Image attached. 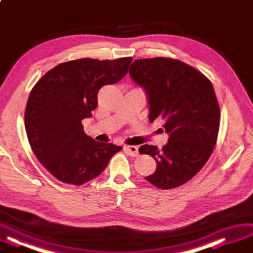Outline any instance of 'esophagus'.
Wrapping results in <instances>:
<instances>
[{
	"label": "esophagus",
	"mask_w": 253,
	"mask_h": 253,
	"mask_svg": "<svg viewBox=\"0 0 253 253\" xmlns=\"http://www.w3.org/2000/svg\"><path fill=\"white\" fill-rule=\"evenodd\" d=\"M125 151L127 155L132 156V157H137L138 156V147L135 145H126L125 147Z\"/></svg>",
	"instance_id": "obj_1"
}]
</instances>
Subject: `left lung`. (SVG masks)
I'll list each match as a JSON object with an SVG mask.
<instances>
[{"label": "left lung", "instance_id": "1", "mask_svg": "<svg viewBox=\"0 0 253 253\" xmlns=\"http://www.w3.org/2000/svg\"><path fill=\"white\" fill-rule=\"evenodd\" d=\"M128 72L149 97V120L162 118L169 134L162 150L139 147L157 162L156 171L145 179L160 189L179 187L201 170L214 150L220 106L213 86L196 68L173 58L136 59Z\"/></svg>", "mask_w": 253, "mask_h": 253}]
</instances>
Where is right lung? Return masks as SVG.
Listing matches in <instances>:
<instances>
[{"instance_id": "1", "label": "right lung", "mask_w": 253, "mask_h": 253, "mask_svg": "<svg viewBox=\"0 0 253 253\" xmlns=\"http://www.w3.org/2000/svg\"><path fill=\"white\" fill-rule=\"evenodd\" d=\"M132 57L81 58L57 65L32 88L25 110L31 150L52 176L83 185L99 176L123 147L95 141L82 121L97 108V94L127 73Z\"/></svg>"}]
</instances>
